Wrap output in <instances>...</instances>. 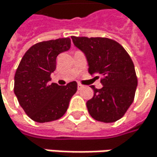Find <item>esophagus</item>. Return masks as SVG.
I'll return each instance as SVG.
<instances>
[{"instance_id": "obj_1", "label": "esophagus", "mask_w": 157, "mask_h": 157, "mask_svg": "<svg viewBox=\"0 0 157 157\" xmlns=\"http://www.w3.org/2000/svg\"><path fill=\"white\" fill-rule=\"evenodd\" d=\"M83 87H84V85H82V84H81V83H78V84H77V88H78V90L82 89Z\"/></svg>"}]
</instances>
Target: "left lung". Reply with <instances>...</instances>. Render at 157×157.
I'll return each instance as SVG.
<instances>
[{"label":"left lung","mask_w":157,"mask_h":157,"mask_svg":"<svg viewBox=\"0 0 157 157\" xmlns=\"http://www.w3.org/2000/svg\"><path fill=\"white\" fill-rule=\"evenodd\" d=\"M72 40L85 54L88 72L103 76L101 89L91 86L94 94L86 103L90 115L104 123L119 120L134 102L137 86L131 57L124 48L112 39L72 36Z\"/></svg>","instance_id":"obj_1"}]
</instances>
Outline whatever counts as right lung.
Returning <instances> with one entry per match:
<instances>
[{
  "instance_id": "1",
  "label": "right lung",
  "mask_w": 157,
  "mask_h": 157,
  "mask_svg": "<svg viewBox=\"0 0 157 157\" xmlns=\"http://www.w3.org/2000/svg\"><path fill=\"white\" fill-rule=\"evenodd\" d=\"M70 47V38L41 42L30 48L20 62L14 75V94L26 114L35 122L61 118L77 91L76 82L63 86L49 83L58 54Z\"/></svg>"
}]
</instances>
